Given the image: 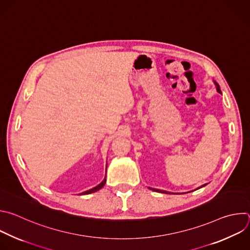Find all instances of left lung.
Segmentation results:
<instances>
[{"instance_id": "1", "label": "left lung", "mask_w": 250, "mask_h": 250, "mask_svg": "<svg viewBox=\"0 0 250 250\" xmlns=\"http://www.w3.org/2000/svg\"><path fill=\"white\" fill-rule=\"evenodd\" d=\"M215 84H216V86H217V90H218V92H220L221 93V89H220V86H219V84L215 82ZM207 184H204V185H202V186H200V187H198L197 189H199V188H202V187H204V186H206ZM151 190H153V191H156V192H160V193H166V194H171L170 192H167V191H165V190H160V189H155V188H149ZM196 189V190H197ZM172 194H175V193H172Z\"/></svg>"}]
</instances>
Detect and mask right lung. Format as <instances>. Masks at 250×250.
Returning <instances> with one entry per match:
<instances>
[{"instance_id":"1","label":"right lung","mask_w":250,"mask_h":250,"mask_svg":"<svg viewBox=\"0 0 250 250\" xmlns=\"http://www.w3.org/2000/svg\"><path fill=\"white\" fill-rule=\"evenodd\" d=\"M106 167H107V165H106ZM105 182H106V175H105L104 179L102 181V183H99L97 186H95V187H93V188H91V189H89V190H87V191H84V192L81 193V195H83V194H90V193H93V192H95V191H97V190H99V189H102V188L104 186Z\"/></svg>"}]
</instances>
